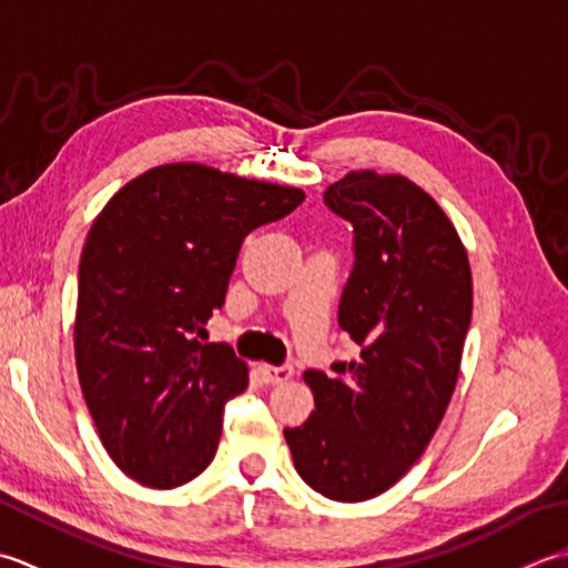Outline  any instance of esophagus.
<instances>
[{"mask_svg":"<svg viewBox=\"0 0 568 568\" xmlns=\"http://www.w3.org/2000/svg\"><path fill=\"white\" fill-rule=\"evenodd\" d=\"M257 369H260L262 379L270 382V385H280V382L292 379V375H294V367H292V365H280V367H274V365H257Z\"/></svg>","mask_w":568,"mask_h":568,"instance_id":"esophagus-1","label":"esophagus"}]
</instances>
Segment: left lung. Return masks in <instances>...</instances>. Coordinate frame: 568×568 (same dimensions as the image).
Here are the masks:
<instances>
[{
	"label": "left lung",
	"instance_id": "obj_1",
	"mask_svg": "<svg viewBox=\"0 0 568 568\" xmlns=\"http://www.w3.org/2000/svg\"><path fill=\"white\" fill-rule=\"evenodd\" d=\"M353 225V272L338 326L355 361L306 369L316 409L284 429L294 466L316 493L363 503L407 473L456 389L473 314V280L456 227L404 176L353 171L323 193Z\"/></svg>",
	"mask_w": 568,
	"mask_h": 568
}]
</instances>
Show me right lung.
Returning a JSON list of instances; mask_svg holds the SVG:
<instances>
[{
	"mask_svg": "<svg viewBox=\"0 0 568 568\" xmlns=\"http://www.w3.org/2000/svg\"><path fill=\"white\" fill-rule=\"evenodd\" d=\"M301 201L298 189L166 164L95 217L78 272L75 365L100 442L130 478L169 490L213 460L247 365L199 338L225 304L242 240Z\"/></svg>",
	"mask_w": 568,
	"mask_h": 568,
	"instance_id": "obj_1",
	"label": "right lung"
}]
</instances>
